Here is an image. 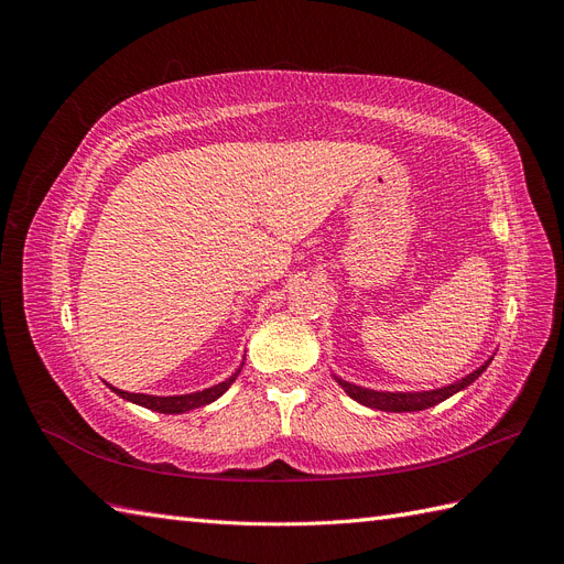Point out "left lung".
I'll return each instance as SVG.
<instances>
[{"label":"left lung","instance_id":"1","mask_svg":"<svg viewBox=\"0 0 564 564\" xmlns=\"http://www.w3.org/2000/svg\"><path fill=\"white\" fill-rule=\"evenodd\" d=\"M489 362L491 360H487L480 369H475L473 373H468L466 379H460L452 386L437 388V390H423V392H379V390H367V388H360V386H352V383L340 381V379H336V381L344 386V390L348 392L352 400H357L365 406L381 409V412H421V409L435 406L437 402L452 398L454 392H458L460 388L470 386L487 369Z\"/></svg>","mask_w":564,"mask_h":564}]
</instances>
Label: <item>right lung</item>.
I'll return each mask as SVG.
<instances>
[{"label": "right lung", "instance_id": "add662e5", "mask_svg": "<svg viewBox=\"0 0 564 564\" xmlns=\"http://www.w3.org/2000/svg\"><path fill=\"white\" fill-rule=\"evenodd\" d=\"M242 371V367L237 369L230 379H226L224 383H218L214 388L207 390H199V392H191V395H172V398H155V395H143V392H127V390H119L112 388L119 398H124L133 404H141L145 409H152V412H160V414H183V412H191V409L204 406L214 400H218L224 392L232 386V381L237 379V373Z\"/></svg>", "mask_w": 564, "mask_h": 564}]
</instances>
